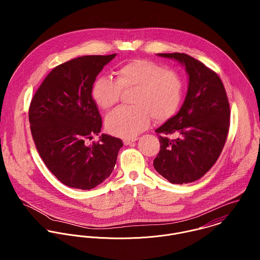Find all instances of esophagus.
I'll return each instance as SVG.
<instances>
[{
    "mask_svg": "<svg viewBox=\"0 0 260 260\" xmlns=\"http://www.w3.org/2000/svg\"><path fill=\"white\" fill-rule=\"evenodd\" d=\"M137 139H138V138H136V137H135V138H131V139H130V138H129V139L126 138V139L123 140V143H124L125 145H129V144H131V143L137 141Z\"/></svg>",
    "mask_w": 260,
    "mask_h": 260,
    "instance_id": "34e87169",
    "label": "esophagus"
}]
</instances>
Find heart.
Segmentation results:
<instances>
[{
	"label": "heart",
	"mask_w": 260,
	"mask_h": 260,
	"mask_svg": "<svg viewBox=\"0 0 260 260\" xmlns=\"http://www.w3.org/2000/svg\"><path fill=\"white\" fill-rule=\"evenodd\" d=\"M116 80L103 76L93 86V98L104 110L114 107L122 92L135 89L134 107H120L106 119L108 131L122 138H131L147 128L151 116L156 121L171 118L180 106L183 84L171 69L146 60L136 59L119 66Z\"/></svg>",
	"instance_id": "b5f03b06"
}]
</instances>
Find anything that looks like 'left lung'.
I'll return each instance as SVG.
<instances>
[{
  "label": "left lung",
  "mask_w": 260,
  "mask_h": 260,
  "mask_svg": "<svg viewBox=\"0 0 260 260\" xmlns=\"http://www.w3.org/2000/svg\"><path fill=\"white\" fill-rule=\"evenodd\" d=\"M185 66L188 91L179 112L156 129L160 151L155 170L173 184L201 178L215 164L227 139L230 107L219 76L184 53L158 54ZM178 138L169 140L168 135Z\"/></svg>",
  "instance_id": "8db88e82"
}]
</instances>
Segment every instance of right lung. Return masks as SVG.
<instances>
[{"label": "right lung", "instance_id": "1", "mask_svg": "<svg viewBox=\"0 0 260 260\" xmlns=\"http://www.w3.org/2000/svg\"><path fill=\"white\" fill-rule=\"evenodd\" d=\"M116 54L83 56L54 68L38 88L29 108L31 133L39 155L63 184L92 189L114 169L121 139L102 134V119L92 98L93 84Z\"/></svg>", "mask_w": 260, "mask_h": 260}]
</instances>
